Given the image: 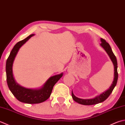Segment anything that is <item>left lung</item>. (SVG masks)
Wrapping results in <instances>:
<instances>
[{
	"instance_id": "8db88e82",
	"label": "left lung",
	"mask_w": 125,
	"mask_h": 125,
	"mask_svg": "<svg viewBox=\"0 0 125 125\" xmlns=\"http://www.w3.org/2000/svg\"><path fill=\"white\" fill-rule=\"evenodd\" d=\"M100 41L101 43L100 44V46L103 47L104 50L107 53L108 55L109 56V58L111 60L112 62H113V64L114 66V79L111 85L107 90L104 92L103 93L100 94V95L96 96L95 98L92 99H80L77 96H75L73 93V91H72V96L74 100L77 103L81 104V105H95L99 103H101L102 102L105 101L106 99H107L109 95L111 94V93L112 92L113 89L115 87L116 85L117 81H118V71H117V68H118V63H117V60L116 58L115 57V55L112 50V48L109 45L108 42H106V40H104L103 38H101Z\"/></svg>"
}]
</instances>
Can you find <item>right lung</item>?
<instances>
[{
    "mask_svg": "<svg viewBox=\"0 0 125 125\" xmlns=\"http://www.w3.org/2000/svg\"><path fill=\"white\" fill-rule=\"evenodd\" d=\"M34 34H31L25 39L14 45L10 52L6 63V80L8 87L13 95L19 101L26 104H39L46 101L49 98L53 86L62 77L63 73L51 77L42 87L39 88H28L20 85L15 80L13 74V64L19 49L31 38Z\"/></svg>",
    "mask_w": 125,
    "mask_h": 125,
    "instance_id": "1",
    "label": "right lung"
}]
</instances>
